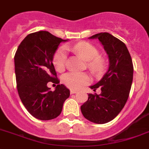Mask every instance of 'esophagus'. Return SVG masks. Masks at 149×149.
I'll return each instance as SVG.
<instances>
[{"label":"esophagus","mask_w":149,"mask_h":149,"mask_svg":"<svg viewBox=\"0 0 149 149\" xmlns=\"http://www.w3.org/2000/svg\"><path fill=\"white\" fill-rule=\"evenodd\" d=\"M76 92H77V91L74 90V89H71V90H70V94H76Z\"/></svg>","instance_id":"obj_1"}]
</instances>
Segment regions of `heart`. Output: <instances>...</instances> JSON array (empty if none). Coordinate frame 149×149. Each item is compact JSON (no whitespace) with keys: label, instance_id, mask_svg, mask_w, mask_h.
<instances>
[{"label":"heart","instance_id":"heart-1","mask_svg":"<svg viewBox=\"0 0 149 149\" xmlns=\"http://www.w3.org/2000/svg\"><path fill=\"white\" fill-rule=\"evenodd\" d=\"M75 52L79 54L85 60L89 61L88 66L94 73H99L103 70L104 61L99 56V50L94 45L88 42H80L72 47ZM67 61V51L64 47H60L53 58V64L55 69L62 72L65 69ZM90 77L87 73H68L63 76V82L67 87L79 89L90 82Z\"/></svg>","mask_w":149,"mask_h":149}]
</instances>
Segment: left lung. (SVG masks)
<instances>
[{"label":"left lung","mask_w":149,"mask_h":149,"mask_svg":"<svg viewBox=\"0 0 149 149\" xmlns=\"http://www.w3.org/2000/svg\"><path fill=\"white\" fill-rule=\"evenodd\" d=\"M90 39H98L108 54L109 69L101 80L91 88L100 94H88V99L81 106L84 117L96 124H105L114 119L128 99L134 75V65L128 49L122 41L110 33H100Z\"/></svg>","instance_id":"left-lung-1"}]
</instances>
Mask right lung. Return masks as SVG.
I'll use <instances>...</instances> for the list:
<instances>
[{
  "label": "right lung",
  "instance_id": "1",
  "mask_svg": "<svg viewBox=\"0 0 149 149\" xmlns=\"http://www.w3.org/2000/svg\"><path fill=\"white\" fill-rule=\"evenodd\" d=\"M66 41L48 31L30 33L22 41L14 57L16 85L19 97L31 115L42 121L61 114L70 90L59 85L52 64L59 44ZM57 84L54 92L47 86Z\"/></svg>",
  "mask_w": 149,
  "mask_h": 149
}]
</instances>
